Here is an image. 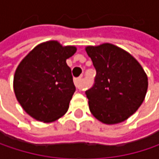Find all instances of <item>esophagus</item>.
<instances>
[{
  "instance_id": "34e87169",
  "label": "esophagus",
  "mask_w": 159,
  "mask_h": 159,
  "mask_svg": "<svg viewBox=\"0 0 159 159\" xmlns=\"http://www.w3.org/2000/svg\"><path fill=\"white\" fill-rule=\"evenodd\" d=\"M82 82H83L82 77H78V78H75V79H74V83H75V86H76L78 89H81V88H82Z\"/></svg>"
}]
</instances>
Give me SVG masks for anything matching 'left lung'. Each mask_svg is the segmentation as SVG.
I'll return each instance as SVG.
<instances>
[{"label": "left lung", "mask_w": 159, "mask_h": 159, "mask_svg": "<svg viewBox=\"0 0 159 159\" xmlns=\"http://www.w3.org/2000/svg\"><path fill=\"white\" fill-rule=\"evenodd\" d=\"M97 75L85 91L91 113L101 122L115 124L127 120L143 103L147 76L139 62L112 44L86 47Z\"/></svg>", "instance_id": "8db88e82"}]
</instances>
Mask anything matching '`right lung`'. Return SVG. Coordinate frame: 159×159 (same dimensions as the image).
<instances>
[{
	"mask_svg": "<svg viewBox=\"0 0 159 159\" xmlns=\"http://www.w3.org/2000/svg\"><path fill=\"white\" fill-rule=\"evenodd\" d=\"M76 51L57 41L37 46L20 62L14 78L16 98L34 119L50 122L66 113L75 91L66 60Z\"/></svg>",
	"mask_w": 159,
	"mask_h": 159,
	"instance_id": "right-lung-1",
	"label": "right lung"
}]
</instances>
